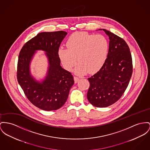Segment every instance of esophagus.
Returning a JSON list of instances; mask_svg holds the SVG:
<instances>
[{"label":"esophagus","mask_w":150,"mask_h":150,"mask_svg":"<svg viewBox=\"0 0 150 150\" xmlns=\"http://www.w3.org/2000/svg\"><path fill=\"white\" fill-rule=\"evenodd\" d=\"M79 80H80V78H79V77H76V76H74V82H75V83H77Z\"/></svg>","instance_id":"34e87169"}]
</instances>
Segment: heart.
<instances>
[{
	"label": "heart",
	"mask_w": 150,
	"mask_h": 150,
	"mask_svg": "<svg viewBox=\"0 0 150 150\" xmlns=\"http://www.w3.org/2000/svg\"><path fill=\"white\" fill-rule=\"evenodd\" d=\"M67 48L61 47L58 51L61 62L67 70H71L77 61V74L88 71L94 73L102 68L107 59L109 44L102 35L76 32L71 35L67 42Z\"/></svg>",
	"instance_id": "b5f03b06"
}]
</instances>
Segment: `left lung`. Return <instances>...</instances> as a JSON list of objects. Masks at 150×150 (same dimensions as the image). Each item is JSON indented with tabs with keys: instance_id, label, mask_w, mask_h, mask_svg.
<instances>
[{
	"instance_id": "obj_1",
	"label": "left lung",
	"mask_w": 150,
	"mask_h": 150,
	"mask_svg": "<svg viewBox=\"0 0 150 150\" xmlns=\"http://www.w3.org/2000/svg\"><path fill=\"white\" fill-rule=\"evenodd\" d=\"M103 30L110 39L108 56L102 68L88 79L90 87L87 94L89 102L97 108L109 106L120 100L132 73V57L127 44L110 31Z\"/></svg>"
}]
</instances>
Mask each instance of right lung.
Listing matches in <instances>:
<instances>
[{
	"label": "right lung",
	"instance_id": "obj_1",
	"mask_svg": "<svg viewBox=\"0 0 150 150\" xmlns=\"http://www.w3.org/2000/svg\"><path fill=\"white\" fill-rule=\"evenodd\" d=\"M67 35L62 30L41 32L27 41L19 53L18 81L27 98L41 110L60 109L66 102L74 84L71 73L61 67L58 54L61 42ZM38 50L45 51L49 61L47 75L41 83L34 80L29 70L30 61Z\"/></svg>",
	"mask_w": 150,
	"mask_h": 150
}]
</instances>
